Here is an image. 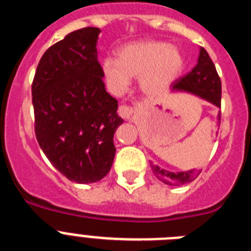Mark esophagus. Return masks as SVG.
<instances>
[{
  "instance_id": "obj_1",
  "label": "esophagus",
  "mask_w": 251,
  "mask_h": 251,
  "mask_svg": "<svg viewBox=\"0 0 251 251\" xmlns=\"http://www.w3.org/2000/svg\"><path fill=\"white\" fill-rule=\"evenodd\" d=\"M118 114L121 115L122 118L128 119V121H129V119L132 118L133 108L132 106H128V105H121L118 109Z\"/></svg>"
}]
</instances>
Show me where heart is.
I'll list each match as a JSON object with an SVG mask.
<instances>
[{
    "mask_svg": "<svg viewBox=\"0 0 251 251\" xmlns=\"http://www.w3.org/2000/svg\"><path fill=\"white\" fill-rule=\"evenodd\" d=\"M100 69L103 79L114 94L126 92L130 77L138 76L142 92L158 97L181 76L185 59L179 49L166 41L139 40L122 46L118 59L105 57Z\"/></svg>",
    "mask_w": 251,
    "mask_h": 251,
    "instance_id": "heart-1",
    "label": "heart"
}]
</instances>
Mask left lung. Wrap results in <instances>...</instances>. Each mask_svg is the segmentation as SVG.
<instances>
[{"instance_id":"8db88e82","label":"left lung","mask_w":251,"mask_h":251,"mask_svg":"<svg viewBox=\"0 0 251 251\" xmlns=\"http://www.w3.org/2000/svg\"><path fill=\"white\" fill-rule=\"evenodd\" d=\"M172 92H185L194 94L201 99H205L208 103L214 104L217 108H221V81L217 75L212 60L208 56L207 51L200 48V54L197 59V64L191 72L178 79L172 84ZM220 114H219V124H220ZM153 174L158 179L166 185L178 186L183 183L191 182L200 175L201 170H190L182 172H171V171L161 168L159 166L151 165Z\"/></svg>"}]
</instances>
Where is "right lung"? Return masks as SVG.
Listing matches in <instances>:
<instances>
[{
    "label": "right lung",
    "mask_w": 251,
    "mask_h": 251,
    "mask_svg": "<svg viewBox=\"0 0 251 251\" xmlns=\"http://www.w3.org/2000/svg\"><path fill=\"white\" fill-rule=\"evenodd\" d=\"M100 30L85 27L49 48L32 81L35 133L45 156L73 182L108 175L115 129L123 123L118 101L105 90L98 61Z\"/></svg>",
    "instance_id": "right-lung-1"
}]
</instances>
